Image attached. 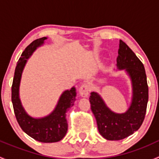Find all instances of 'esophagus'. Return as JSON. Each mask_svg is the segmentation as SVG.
<instances>
[{
  "label": "esophagus",
  "mask_w": 159,
  "mask_h": 159,
  "mask_svg": "<svg viewBox=\"0 0 159 159\" xmlns=\"http://www.w3.org/2000/svg\"><path fill=\"white\" fill-rule=\"evenodd\" d=\"M78 91H79V94L81 97L86 98L89 94V87L87 84H82L81 86H80L79 89H78Z\"/></svg>",
  "instance_id": "1"
}]
</instances>
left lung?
Listing matches in <instances>:
<instances>
[{"label": "left lung", "instance_id": "8db88e82", "mask_svg": "<svg viewBox=\"0 0 159 159\" xmlns=\"http://www.w3.org/2000/svg\"><path fill=\"white\" fill-rule=\"evenodd\" d=\"M117 63L119 69L127 70L132 82V103L129 110L124 114H115L96 92H91L89 98L99 133L107 140L111 141L125 139L141 127L148 100V86L143 64L121 40L119 41Z\"/></svg>", "mask_w": 159, "mask_h": 159}]
</instances>
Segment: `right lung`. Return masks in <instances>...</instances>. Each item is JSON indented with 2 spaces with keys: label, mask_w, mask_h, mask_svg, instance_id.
I'll return each mask as SVG.
<instances>
[{
  "label": "right lung",
  "mask_w": 159,
  "mask_h": 159,
  "mask_svg": "<svg viewBox=\"0 0 159 159\" xmlns=\"http://www.w3.org/2000/svg\"><path fill=\"white\" fill-rule=\"evenodd\" d=\"M47 38H38L31 42L20 55L14 70L11 87V101L16 119L21 129L30 137L44 143L57 142L61 140L68 131L66 111L74 105L76 97L75 88L65 91L61 96L57 107L48 116L42 118H33L25 112L19 98V84L22 70L27 59L38 46L41 45Z\"/></svg>",
  "instance_id": "1"
}]
</instances>
